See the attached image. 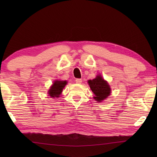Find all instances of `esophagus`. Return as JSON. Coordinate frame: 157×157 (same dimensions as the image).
Listing matches in <instances>:
<instances>
[{
  "label": "esophagus",
  "mask_w": 157,
  "mask_h": 157,
  "mask_svg": "<svg viewBox=\"0 0 157 157\" xmlns=\"http://www.w3.org/2000/svg\"><path fill=\"white\" fill-rule=\"evenodd\" d=\"M75 82L77 83V84H81V83L82 82V79H76Z\"/></svg>",
  "instance_id": "34e87169"
}]
</instances>
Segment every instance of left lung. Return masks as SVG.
<instances>
[{"label":"left lung","mask_w":157,"mask_h":157,"mask_svg":"<svg viewBox=\"0 0 157 157\" xmlns=\"http://www.w3.org/2000/svg\"><path fill=\"white\" fill-rule=\"evenodd\" d=\"M88 84L95 96L94 98L98 102H102L111 94V88L101 75H97L92 80H88Z\"/></svg>","instance_id":"8db88e82"}]
</instances>
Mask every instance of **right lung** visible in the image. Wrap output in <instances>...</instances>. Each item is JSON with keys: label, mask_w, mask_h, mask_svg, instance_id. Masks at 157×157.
<instances>
[{"label": "right lung", "mask_w": 157, "mask_h": 157, "mask_svg": "<svg viewBox=\"0 0 157 157\" xmlns=\"http://www.w3.org/2000/svg\"><path fill=\"white\" fill-rule=\"evenodd\" d=\"M67 81L56 80L48 90V94L52 98H58L61 94L63 89L67 84Z\"/></svg>", "instance_id": "obj_1"}]
</instances>
